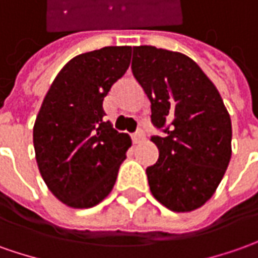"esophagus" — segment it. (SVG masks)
Returning a JSON list of instances; mask_svg holds the SVG:
<instances>
[{
	"mask_svg": "<svg viewBox=\"0 0 258 258\" xmlns=\"http://www.w3.org/2000/svg\"><path fill=\"white\" fill-rule=\"evenodd\" d=\"M144 140V134L143 133H136L134 136H133V143L134 144H140Z\"/></svg>",
	"mask_w": 258,
	"mask_h": 258,
	"instance_id": "1",
	"label": "esophagus"
}]
</instances>
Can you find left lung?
<instances>
[{"label": "left lung", "instance_id": "left-lung-1", "mask_svg": "<svg viewBox=\"0 0 258 258\" xmlns=\"http://www.w3.org/2000/svg\"><path fill=\"white\" fill-rule=\"evenodd\" d=\"M131 69L151 101L159 157L147 168L154 198L192 212L216 192L232 157V121L216 86L195 60L155 46H134Z\"/></svg>", "mask_w": 258, "mask_h": 258}]
</instances>
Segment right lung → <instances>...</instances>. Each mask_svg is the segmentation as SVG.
<instances>
[{
  "label": "right lung",
  "mask_w": 258,
  "mask_h": 258,
  "mask_svg": "<svg viewBox=\"0 0 258 258\" xmlns=\"http://www.w3.org/2000/svg\"><path fill=\"white\" fill-rule=\"evenodd\" d=\"M131 46H106L70 59L42 101L33 125L36 164L64 205H99L114 186L131 147L127 134L104 121L103 100L127 72Z\"/></svg>",
  "instance_id": "obj_1"
}]
</instances>
